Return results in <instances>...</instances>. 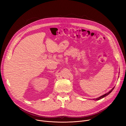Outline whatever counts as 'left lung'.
<instances>
[{
	"label": "left lung",
	"instance_id": "1",
	"mask_svg": "<svg viewBox=\"0 0 126 126\" xmlns=\"http://www.w3.org/2000/svg\"><path fill=\"white\" fill-rule=\"evenodd\" d=\"M114 88H115V87H113V88L111 90V91H110L109 92H108V93H107L106 94H104V95H102V96H100V97H99L96 98V100H100V99H101L104 98L105 97L107 96L108 95H109V94L113 90V89H114Z\"/></svg>",
	"mask_w": 126,
	"mask_h": 126
}]
</instances>
